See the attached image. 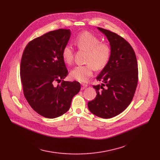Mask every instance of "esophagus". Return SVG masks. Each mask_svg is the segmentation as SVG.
I'll list each match as a JSON object with an SVG mask.
<instances>
[{
    "instance_id": "1",
    "label": "esophagus",
    "mask_w": 160,
    "mask_h": 160,
    "mask_svg": "<svg viewBox=\"0 0 160 160\" xmlns=\"http://www.w3.org/2000/svg\"><path fill=\"white\" fill-rule=\"evenodd\" d=\"M82 87H81V90H83L87 88V85L85 84V83H82Z\"/></svg>"
}]
</instances>
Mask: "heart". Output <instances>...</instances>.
Here are the masks:
<instances>
[{
  "instance_id": "b5f03b06",
  "label": "heart",
  "mask_w": 160,
  "mask_h": 160,
  "mask_svg": "<svg viewBox=\"0 0 160 160\" xmlns=\"http://www.w3.org/2000/svg\"><path fill=\"white\" fill-rule=\"evenodd\" d=\"M74 43L79 50L87 52L84 65H78L71 71L72 79L80 82H85L93 74V68L95 70L103 69L108 63L111 56V48L108 44L101 43V41L91 33L85 32L79 33L75 37ZM73 48L67 44L62 49L63 61L71 64L73 60Z\"/></svg>"
}]
</instances>
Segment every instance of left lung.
Segmentation results:
<instances>
[{
	"instance_id": "8db88e82",
	"label": "left lung",
	"mask_w": 160,
	"mask_h": 160,
	"mask_svg": "<svg viewBox=\"0 0 160 160\" xmlns=\"http://www.w3.org/2000/svg\"><path fill=\"white\" fill-rule=\"evenodd\" d=\"M97 28L110 42L111 56L97 77L102 84L93 86L97 97L88 106L93 114L109 119L120 114L132 102L138 81V62L133 49L124 38L110 30Z\"/></svg>"
}]
</instances>
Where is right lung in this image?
Wrapping results in <instances>:
<instances>
[{"label":"right lung","instance_id":"obj_1","mask_svg":"<svg viewBox=\"0 0 160 160\" xmlns=\"http://www.w3.org/2000/svg\"><path fill=\"white\" fill-rule=\"evenodd\" d=\"M71 33L66 29L46 33L29 42L22 56L20 75L24 95L33 110L48 119L68 111L73 97L80 90L79 82L63 80L68 71L62 52ZM61 81L60 85H54Z\"/></svg>","mask_w":160,"mask_h":160}]
</instances>
